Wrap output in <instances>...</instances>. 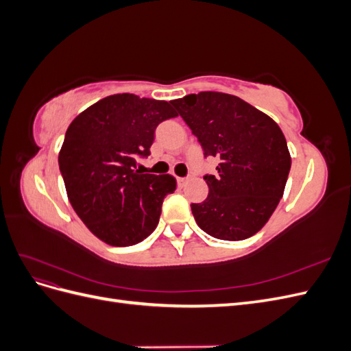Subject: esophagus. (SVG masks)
Listing matches in <instances>:
<instances>
[{
    "mask_svg": "<svg viewBox=\"0 0 351 351\" xmlns=\"http://www.w3.org/2000/svg\"><path fill=\"white\" fill-rule=\"evenodd\" d=\"M177 182H178V186H180V187H183V186L186 184V182H187V178H184V177H178V178H177Z\"/></svg>",
    "mask_w": 351,
    "mask_h": 351,
    "instance_id": "1",
    "label": "esophagus"
}]
</instances>
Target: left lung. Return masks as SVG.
Masks as SVG:
<instances>
[{"label":"left lung","mask_w":351,"mask_h":351,"mask_svg":"<svg viewBox=\"0 0 351 351\" xmlns=\"http://www.w3.org/2000/svg\"><path fill=\"white\" fill-rule=\"evenodd\" d=\"M171 104L205 158L219 159L218 173L204 176L208 197L190 205L197 226L228 241L256 234L278 206L291 167L278 124L227 93L200 92Z\"/></svg>","instance_id":"left-lung-1"}]
</instances>
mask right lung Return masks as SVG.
Wrapping results in <instances>:
<instances>
[{"label":"right lung","instance_id":"obj_1","mask_svg":"<svg viewBox=\"0 0 351 351\" xmlns=\"http://www.w3.org/2000/svg\"><path fill=\"white\" fill-rule=\"evenodd\" d=\"M171 102L119 93L71 121L58 155L67 196L77 217L111 246H133L156 228L171 176L142 174L159 123L174 119Z\"/></svg>","mask_w":351,"mask_h":351}]
</instances>
